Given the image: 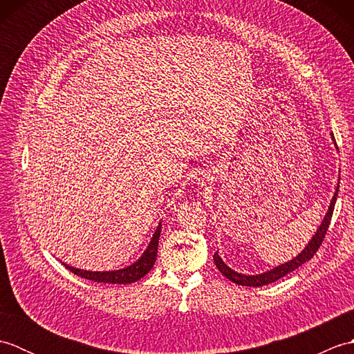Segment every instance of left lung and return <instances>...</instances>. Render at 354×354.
<instances>
[{"instance_id":"1","label":"left lung","mask_w":354,"mask_h":354,"mask_svg":"<svg viewBox=\"0 0 354 354\" xmlns=\"http://www.w3.org/2000/svg\"><path fill=\"white\" fill-rule=\"evenodd\" d=\"M330 137H332V141L333 145L337 150V146H336V141H335V137L333 133H330ZM337 190H339V184H337L336 187V192L333 194L332 201H330V205H328V209L327 213L324 216V219L321 221L319 227L317 228V231H315V234L312 236V239L309 240V243H307L304 246V250L299 252L297 257H293L292 260L289 261H284L281 263V265H278L272 269L266 270V272H261V274H254V275H250V274H240L237 272V270L231 269L227 263H225L222 260V257L219 255V252H216L213 255L214 259V263L217 269L221 270L222 275H225L228 278V280H231L232 283H236L239 286H248V288H260V286H265V284H269V283H274L277 280H280L281 277L290 274L292 270H295L297 268H299L301 265H304L306 261H309L315 252L318 251L319 245L322 243V239L326 237V232L328 230V225H330V221H332V214H333V208H335V204H336V196H337Z\"/></svg>"}]
</instances>
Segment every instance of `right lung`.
Segmentation results:
<instances>
[{
	"label": "right lung",
	"instance_id": "obj_1",
	"mask_svg": "<svg viewBox=\"0 0 354 354\" xmlns=\"http://www.w3.org/2000/svg\"><path fill=\"white\" fill-rule=\"evenodd\" d=\"M161 234V222L158 223V227L153 232L152 239L147 245V248L140 255L138 260H135L132 265L124 266L122 269H115V270H86V269H79L66 265L64 263L65 268L71 270L73 274H76L82 278H86V280H93L97 283H112V284H131L138 281L140 278L145 277L150 269L153 268L155 260H156V254H158V240H160Z\"/></svg>",
	"mask_w": 354,
	"mask_h": 354
}]
</instances>
